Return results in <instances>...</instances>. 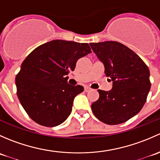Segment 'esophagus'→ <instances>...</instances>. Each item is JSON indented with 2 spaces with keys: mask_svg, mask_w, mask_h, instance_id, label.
Masks as SVG:
<instances>
[{
  "mask_svg": "<svg viewBox=\"0 0 160 160\" xmlns=\"http://www.w3.org/2000/svg\"><path fill=\"white\" fill-rule=\"evenodd\" d=\"M90 88H88V87H85V88H84V91L85 92H88V91H90Z\"/></svg>",
  "mask_w": 160,
  "mask_h": 160,
  "instance_id": "1",
  "label": "esophagus"
}]
</instances>
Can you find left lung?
I'll list each match as a JSON object with an SVG mask.
<instances>
[{
    "label": "left lung",
    "mask_w": 160,
    "mask_h": 160,
    "mask_svg": "<svg viewBox=\"0 0 160 160\" xmlns=\"http://www.w3.org/2000/svg\"><path fill=\"white\" fill-rule=\"evenodd\" d=\"M113 82L109 91L98 90L99 99L91 104L93 114L108 125H118L142 108L151 83L149 70L142 59L125 45L114 41L90 43Z\"/></svg>",
    "instance_id": "8db88e82"
}]
</instances>
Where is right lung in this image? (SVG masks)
Returning a JSON list of instances; mask_svg holds the SVG:
<instances>
[{
  "instance_id": "obj_1",
  "label": "right lung",
  "mask_w": 160,
  "mask_h": 160,
  "mask_svg": "<svg viewBox=\"0 0 160 160\" xmlns=\"http://www.w3.org/2000/svg\"><path fill=\"white\" fill-rule=\"evenodd\" d=\"M91 52L88 43L64 40L41 45L25 58L16 76L17 95L28 116L36 123L55 127L67 120L80 85L67 83L77 60Z\"/></svg>"
}]
</instances>
